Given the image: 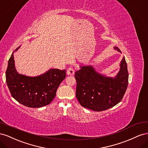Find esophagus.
<instances>
[{
  "mask_svg": "<svg viewBox=\"0 0 148 148\" xmlns=\"http://www.w3.org/2000/svg\"><path fill=\"white\" fill-rule=\"evenodd\" d=\"M74 69L73 68V67H69L67 69V74L68 75H73L74 74Z\"/></svg>",
  "mask_w": 148,
  "mask_h": 148,
  "instance_id": "1",
  "label": "esophagus"
}]
</instances>
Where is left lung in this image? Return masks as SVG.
Instances as JSON below:
<instances>
[{"label":"left lung","mask_w":148,"mask_h":148,"mask_svg":"<svg viewBox=\"0 0 148 148\" xmlns=\"http://www.w3.org/2000/svg\"><path fill=\"white\" fill-rule=\"evenodd\" d=\"M113 48L121 53L120 49ZM120 70L115 77L98 73L92 66H80L75 72L76 97L81 106L96 112L103 111L119 103L123 99L128 84L127 64L123 56Z\"/></svg>","instance_id":"obj_1"}]
</instances>
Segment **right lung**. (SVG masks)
I'll return each mask as SVG.
<instances>
[{"mask_svg": "<svg viewBox=\"0 0 148 148\" xmlns=\"http://www.w3.org/2000/svg\"><path fill=\"white\" fill-rule=\"evenodd\" d=\"M8 60L5 73L6 82L10 94L18 102L30 108L46 106L55 97L56 90L66 75V70L51 68L35 77L19 74L16 70L14 53Z\"/></svg>", "mask_w": 148, "mask_h": 148, "instance_id": "right-lung-1", "label": "right lung"}]
</instances>
